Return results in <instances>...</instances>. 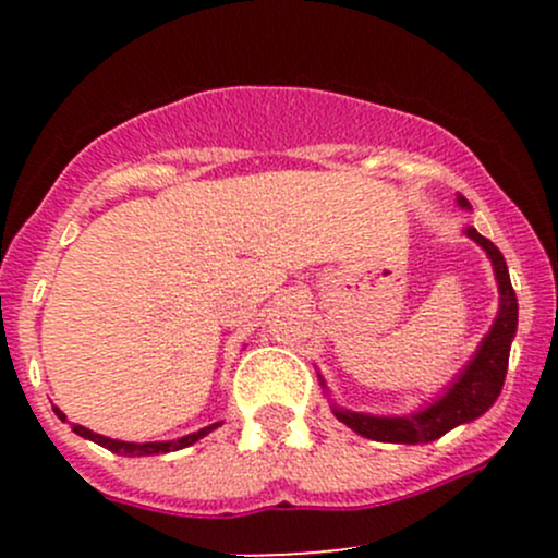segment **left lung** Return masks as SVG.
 I'll return each instance as SVG.
<instances>
[{
    "instance_id": "left-lung-1",
    "label": "left lung",
    "mask_w": 558,
    "mask_h": 558,
    "mask_svg": "<svg viewBox=\"0 0 558 558\" xmlns=\"http://www.w3.org/2000/svg\"><path fill=\"white\" fill-rule=\"evenodd\" d=\"M459 204L470 207L464 196H459ZM466 235L488 252L493 270H496L498 293H501V310H498L496 323L477 349L475 360L466 364L457 383L446 390V396H440L438 401L412 414V417H369V414L336 409V417L364 438L383 440V444H430L462 422H472L488 412L501 393L506 367H509L511 338L517 332V312H520L517 310V293L511 288L504 254L493 246V241L480 235L475 228H466Z\"/></svg>"
}]
</instances>
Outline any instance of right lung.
<instances>
[{"instance_id":"1","label":"right lung","mask_w":558,"mask_h":558,"mask_svg":"<svg viewBox=\"0 0 558 558\" xmlns=\"http://www.w3.org/2000/svg\"><path fill=\"white\" fill-rule=\"evenodd\" d=\"M54 414H57V417H60V420H65V414H62L60 409H57V407H54ZM215 427H220V422H215V425L204 427V430H198V433L185 435V438L168 440V444H123V440H112V438H105V435H99V433L86 430V427H83V425H73V433H78L81 438L94 440V444H99V446L110 448L112 453H120V457H155V453L178 451V448H185V446L196 444L198 438H204V435H207V433H213Z\"/></svg>"}]
</instances>
